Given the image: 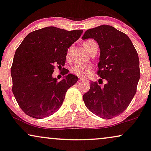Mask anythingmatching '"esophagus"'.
Returning <instances> with one entry per match:
<instances>
[{
	"label": "esophagus",
	"mask_w": 151,
	"mask_h": 151,
	"mask_svg": "<svg viewBox=\"0 0 151 151\" xmlns=\"http://www.w3.org/2000/svg\"><path fill=\"white\" fill-rule=\"evenodd\" d=\"M79 81H86V80H84L83 79H82V78H81V77H79Z\"/></svg>",
	"instance_id": "1"
}]
</instances>
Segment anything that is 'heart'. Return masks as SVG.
<instances>
[{
  "label": "heart",
  "instance_id": "1",
  "mask_svg": "<svg viewBox=\"0 0 151 151\" xmlns=\"http://www.w3.org/2000/svg\"><path fill=\"white\" fill-rule=\"evenodd\" d=\"M95 42L93 41V40H86L83 43V47H85L86 49L88 51L90 49L93 45H95ZM70 56V49H68L67 52V58H69ZM93 67L91 64H76L71 68V72L72 73L78 76L81 78H86L88 77L91 74V72L93 71Z\"/></svg>",
  "mask_w": 151,
  "mask_h": 151
}]
</instances>
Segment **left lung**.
I'll use <instances>...</instances> for the list:
<instances>
[{
    "label": "left lung",
    "mask_w": 151,
    "mask_h": 151,
    "mask_svg": "<svg viewBox=\"0 0 151 151\" xmlns=\"http://www.w3.org/2000/svg\"><path fill=\"white\" fill-rule=\"evenodd\" d=\"M88 38L100 47L98 74L107 83L101 88L92 81L83 100L92 113L110 119L126 109L137 92L140 79L138 53L128 36L111 26L87 30L82 39Z\"/></svg>",
    "instance_id": "1"
}]
</instances>
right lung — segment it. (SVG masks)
Wrapping results in <instances>:
<instances>
[{"label": "right lung", "mask_w": 151, "mask_h": 151, "mask_svg": "<svg viewBox=\"0 0 151 151\" xmlns=\"http://www.w3.org/2000/svg\"><path fill=\"white\" fill-rule=\"evenodd\" d=\"M82 33V30L49 26L30 33L19 46L11 68L12 93L28 116L44 118L61 106L67 91L78 77L66 70L68 74L57 81L52 74L55 65L64 66L68 49Z\"/></svg>", "instance_id": "right-lung-1"}]
</instances>
